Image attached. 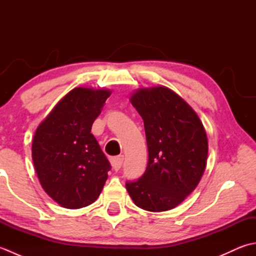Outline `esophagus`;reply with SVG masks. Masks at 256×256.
<instances>
[{
	"instance_id": "esophagus-1",
	"label": "esophagus",
	"mask_w": 256,
	"mask_h": 256,
	"mask_svg": "<svg viewBox=\"0 0 256 256\" xmlns=\"http://www.w3.org/2000/svg\"><path fill=\"white\" fill-rule=\"evenodd\" d=\"M123 160H124V156H123V155L113 157V158H111L112 167H113L116 170H118L120 168H121L122 164H123Z\"/></svg>"
}]
</instances>
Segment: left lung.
<instances>
[{"mask_svg":"<svg viewBox=\"0 0 256 256\" xmlns=\"http://www.w3.org/2000/svg\"><path fill=\"white\" fill-rule=\"evenodd\" d=\"M131 102L144 121L148 162L143 175L125 186L140 208L170 210L194 192L206 170L204 125L192 108L165 86L140 89Z\"/></svg>","mask_w":256,"mask_h":256,"instance_id":"8db88e82","label":"left lung"}]
</instances>
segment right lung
<instances>
[{"label":"right lung","mask_w":256,"mask_h":256,"mask_svg":"<svg viewBox=\"0 0 256 256\" xmlns=\"http://www.w3.org/2000/svg\"><path fill=\"white\" fill-rule=\"evenodd\" d=\"M111 92L76 88L37 128L32 157L42 187L68 209L94 202L108 179L110 162L91 133Z\"/></svg>","instance_id":"1"}]
</instances>
